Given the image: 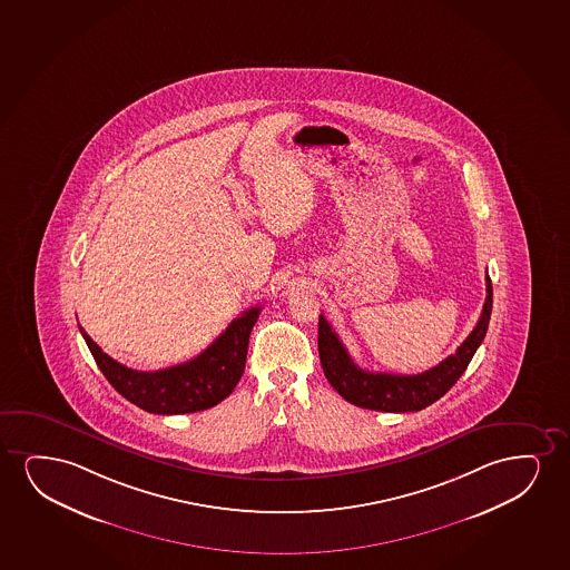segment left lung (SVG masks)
<instances>
[{
	"mask_svg": "<svg viewBox=\"0 0 570 570\" xmlns=\"http://www.w3.org/2000/svg\"><path fill=\"white\" fill-rule=\"evenodd\" d=\"M488 296L481 311L478 325L466 341L460 344L456 354L449 355L446 360L417 373V375H394V373H373L355 365L347 354L338 334L328 325L323 315L318 317V357L325 371V377L341 394L354 406L377 410V412H420L435 400L441 399L444 392L462 377L468 363L472 362L475 350L488 333L491 307H493V288L491 278L485 276Z\"/></svg>",
	"mask_w": 570,
	"mask_h": 570,
	"instance_id": "left-lung-1",
	"label": "left lung"
}]
</instances>
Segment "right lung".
<instances>
[{"label":"right lung","mask_w":570,"mask_h":570,"mask_svg":"<svg viewBox=\"0 0 570 570\" xmlns=\"http://www.w3.org/2000/svg\"><path fill=\"white\" fill-rule=\"evenodd\" d=\"M261 307L244 311L210 346L189 362L158 371H135L104 354L79 326L98 367L116 391L150 414H191L216 406L236 389L247 357L249 334Z\"/></svg>","instance_id":"right-lung-1"}]
</instances>
